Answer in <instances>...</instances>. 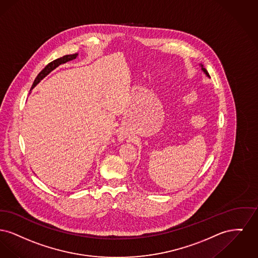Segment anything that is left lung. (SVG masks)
I'll use <instances>...</instances> for the list:
<instances>
[{
  "mask_svg": "<svg viewBox=\"0 0 258 258\" xmlns=\"http://www.w3.org/2000/svg\"><path fill=\"white\" fill-rule=\"evenodd\" d=\"M200 65H201V70H202V71H203L204 73H205V74H206V76H207V77H209V78H210V75H209V73H208V71H207V70H206V69L204 68L203 65H202V64H200Z\"/></svg>",
  "mask_w": 258,
  "mask_h": 258,
  "instance_id": "obj_1",
  "label": "left lung"
}]
</instances>
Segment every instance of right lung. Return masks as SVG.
<instances>
[{"label":"right lung","instance_id":"add662e5","mask_svg":"<svg viewBox=\"0 0 258 258\" xmlns=\"http://www.w3.org/2000/svg\"><path fill=\"white\" fill-rule=\"evenodd\" d=\"M78 53H75V54H70V55H65V56H63V57H60V58H58V59H56V60H53L52 62H50L49 64H47L43 70H41V73L37 76V78H36V80L34 81V83H33V85H32V88L31 89H33L39 82H41V80L43 79V78H45L50 72H52L54 69L57 68L58 66H60L61 64H65L66 62H68V61H71V60H74V59H76L77 57H78Z\"/></svg>","mask_w":258,"mask_h":258}]
</instances>
